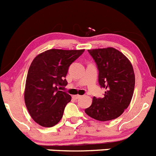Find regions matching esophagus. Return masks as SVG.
Returning a JSON list of instances; mask_svg holds the SVG:
<instances>
[{
    "instance_id": "34e87169",
    "label": "esophagus",
    "mask_w": 156,
    "mask_h": 156,
    "mask_svg": "<svg viewBox=\"0 0 156 156\" xmlns=\"http://www.w3.org/2000/svg\"><path fill=\"white\" fill-rule=\"evenodd\" d=\"M81 97H82L81 95L77 94V95H74V96H73V98H75V99H80Z\"/></svg>"
}]
</instances>
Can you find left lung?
Listing matches in <instances>:
<instances>
[{
    "instance_id": "left-lung-1",
    "label": "left lung",
    "mask_w": 156,
    "mask_h": 156,
    "mask_svg": "<svg viewBox=\"0 0 156 156\" xmlns=\"http://www.w3.org/2000/svg\"><path fill=\"white\" fill-rule=\"evenodd\" d=\"M98 70V83L104 97L93 98L87 115L99 121L115 119L129 106L135 85L133 66L123 54L112 48L88 50Z\"/></svg>"
}]
</instances>
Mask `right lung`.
<instances>
[{"label":"right lung","mask_w":156,"mask_h":156,"mask_svg":"<svg viewBox=\"0 0 156 156\" xmlns=\"http://www.w3.org/2000/svg\"><path fill=\"white\" fill-rule=\"evenodd\" d=\"M84 50L51 49L40 54L29 69L25 89V103L36 122L51 127L62 118L66 105L71 96L59 90L66 86V76L70 65Z\"/></svg>","instance_id":"right-lung-1"}]
</instances>
